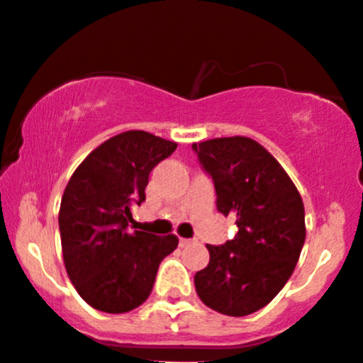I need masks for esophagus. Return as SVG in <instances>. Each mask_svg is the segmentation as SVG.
I'll use <instances>...</instances> for the list:
<instances>
[{"label": "esophagus", "mask_w": 363, "mask_h": 363, "mask_svg": "<svg viewBox=\"0 0 363 363\" xmlns=\"http://www.w3.org/2000/svg\"><path fill=\"white\" fill-rule=\"evenodd\" d=\"M188 244H191V240H189V239H179V246H181V247L188 246Z\"/></svg>", "instance_id": "esophagus-1"}]
</instances>
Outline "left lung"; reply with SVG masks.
<instances>
[{
    "instance_id": "1",
    "label": "left lung",
    "mask_w": 363,
    "mask_h": 363,
    "mask_svg": "<svg viewBox=\"0 0 363 363\" xmlns=\"http://www.w3.org/2000/svg\"><path fill=\"white\" fill-rule=\"evenodd\" d=\"M214 181L216 205L233 216L237 233L223 246H207L208 265L195 274L200 300L226 316H247L265 307L294 274L306 214L298 189L279 161L247 137L193 144Z\"/></svg>"
}]
</instances>
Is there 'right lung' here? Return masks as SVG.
I'll list each match as a JSON object with an SVG mask.
<instances>
[{
  "mask_svg": "<svg viewBox=\"0 0 363 363\" xmlns=\"http://www.w3.org/2000/svg\"><path fill=\"white\" fill-rule=\"evenodd\" d=\"M177 144L142 130L98 145L77 167L60 207L61 250L69 281L91 307L119 314L147 300L175 235L128 233L131 203L145 200L149 174Z\"/></svg>",
  "mask_w": 363,
  "mask_h": 363,
  "instance_id": "1",
  "label": "right lung"
}]
</instances>
